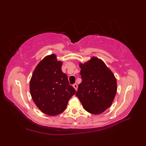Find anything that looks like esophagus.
Wrapping results in <instances>:
<instances>
[{
	"label": "esophagus",
	"instance_id": "obj_1",
	"mask_svg": "<svg viewBox=\"0 0 146 146\" xmlns=\"http://www.w3.org/2000/svg\"><path fill=\"white\" fill-rule=\"evenodd\" d=\"M73 88L75 89V90L76 91L77 90V88H78V85H77V84H73Z\"/></svg>",
	"mask_w": 146,
	"mask_h": 146
}]
</instances>
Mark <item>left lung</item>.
I'll return each mask as SVG.
<instances>
[{
	"label": "left lung",
	"mask_w": 146,
	"mask_h": 146,
	"mask_svg": "<svg viewBox=\"0 0 146 146\" xmlns=\"http://www.w3.org/2000/svg\"><path fill=\"white\" fill-rule=\"evenodd\" d=\"M82 82L76 96L86 111L100 114L109 108L117 94L114 74L101 59L92 56L88 61L79 63Z\"/></svg>",
	"instance_id": "8db88e82"
}]
</instances>
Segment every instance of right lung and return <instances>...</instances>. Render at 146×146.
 Here are the masks:
<instances>
[{
    "label": "right lung",
    "instance_id": "obj_1",
    "mask_svg": "<svg viewBox=\"0 0 146 146\" xmlns=\"http://www.w3.org/2000/svg\"><path fill=\"white\" fill-rule=\"evenodd\" d=\"M63 61L51 54L39 62L33 71L29 90L33 102L42 112L53 116L65 110L75 94L68 77L61 70Z\"/></svg>",
    "mask_w": 146,
    "mask_h": 146
}]
</instances>
